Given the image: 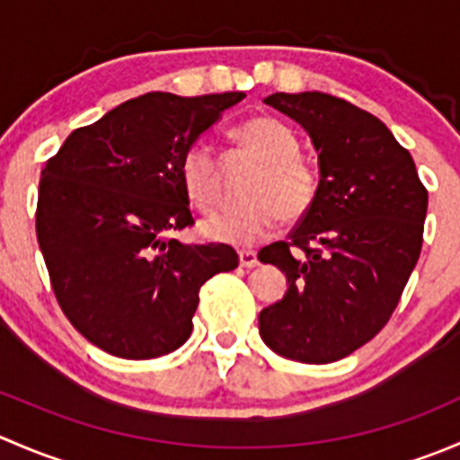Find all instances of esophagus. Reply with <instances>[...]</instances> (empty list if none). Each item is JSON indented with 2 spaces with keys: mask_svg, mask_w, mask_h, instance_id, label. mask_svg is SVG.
Returning a JSON list of instances; mask_svg holds the SVG:
<instances>
[{
  "mask_svg": "<svg viewBox=\"0 0 460 460\" xmlns=\"http://www.w3.org/2000/svg\"><path fill=\"white\" fill-rule=\"evenodd\" d=\"M240 267L252 269L258 267V256L253 252H240Z\"/></svg>",
  "mask_w": 460,
  "mask_h": 460,
  "instance_id": "obj_1",
  "label": "esophagus"
}]
</instances>
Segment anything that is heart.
Returning <instances> with one entry per match:
<instances>
[{"label": "heart", "instance_id": "obj_1", "mask_svg": "<svg viewBox=\"0 0 460 460\" xmlns=\"http://www.w3.org/2000/svg\"><path fill=\"white\" fill-rule=\"evenodd\" d=\"M231 142L256 160L260 169L244 189L247 202L204 217L200 231L213 243L252 247L273 234L278 222L300 220L318 200L320 175L300 155V140L285 122L256 115L231 128ZM180 180L189 200L200 208L220 200V166L202 144L187 148L180 160Z\"/></svg>", "mask_w": 460, "mask_h": 460}]
</instances>
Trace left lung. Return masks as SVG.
<instances>
[{
    "mask_svg": "<svg viewBox=\"0 0 460 460\" xmlns=\"http://www.w3.org/2000/svg\"><path fill=\"white\" fill-rule=\"evenodd\" d=\"M318 153L320 191L289 238L258 253L287 276L260 312L264 345L309 365L341 360L387 324L419 262L428 189L410 151L351 102L318 91L273 93Z\"/></svg>",
    "mask_w": 460,
    "mask_h": 460,
    "instance_id": "left-lung-1",
    "label": "left lung"
}]
</instances>
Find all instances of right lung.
Here are the masks:
<instances>
[{
  "label": "right lung",
  "instance_id": "obj_1",
  "mask_svg": "<svg viewBox=\"0 0 460 460\" xmlns=\"http://www.w3.org/2000/svg\"><path fill=\"white\" fill-rule=\"evenodd\" d=\"M244 93H146L75 128L46 162L37 243L59 307L100 349L128 360L187 342L200 287L238 267L229 244H182L193 225L184 151Z\"/></svg>",
  "mask_w": 460,
  "mask_h": 460
}]
</instances>
